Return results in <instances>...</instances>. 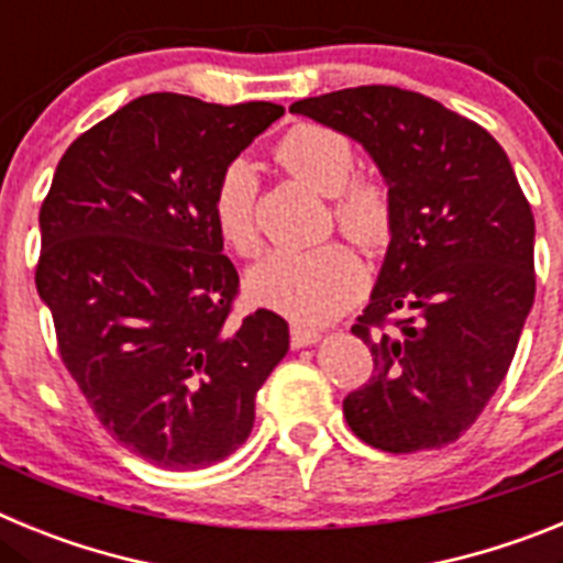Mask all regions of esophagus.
Here are the masks:
<instances>
[{"instance_id": "obj_1", "label": "esophagus", "mask_w": 563, "mask_h": 563, "mask_svg": "<svg viewBox=\"0 0 563 563\" xmlns=\"http://www.w3.org/2000/svg\"><path fill=\"white\" fill-rule=\"evenodd\" d=\"M318 332L310 330V327L305 324H290V343L296 346V350H305V346H310V343L318 341Z\"/></svg>"}]
</instances>
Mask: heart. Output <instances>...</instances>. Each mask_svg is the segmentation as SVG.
Instances as JSON below:
<instances>
[{
	"label": "heart",
	"mask_w": 563,
	"mask_h": 563,
	"mask_svg": "<svg viewBox=\"0 0 563 563\" xmlns=\"http://www.w3.org/2000/svg\"><path fill=\"white\" fill-rule=\"evenodd\" d=\"M273 157L290 177L332 197V217L363 247H380L391 233L389 188L375 177H352L357 154L346 134L321 123H301L276 143ZM256 174L251 163L233 161L213 188V222L222 242L239 256L262 245L256 211ZM366 287V267L346 242H327L310 251H273L247 273V292L256 305L298 318L330 321L341 316Z\"/></svg>",
	"instance_id": "heart-1"
}]
</instances>
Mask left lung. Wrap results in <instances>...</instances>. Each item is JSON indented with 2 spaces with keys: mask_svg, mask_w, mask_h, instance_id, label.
<instances>
[{
  "mask_svg": "<svg viewBox=\"0 0 563 563\" xmlns=\"http://www.w3.org/2000/svg\"><path fill=\"white\" fill-rule=\"evenodd\" d=\"M290 112L361 143L389 186V251L352 327L375 375L343 417L372 449H442L499 389L533 307L530 202L490 132L420 92L372 84Z\"/></svg>",
  "mask_w": 563,
  "mask_h": 563,
  "instance_id": "left-lung-1",
  "label": "left lung"
}]
</instances>
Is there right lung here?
Wrapping results in <instances>:
<instances>
[{"mask_svg": "<svg viewBox=\"0 0 563 563\" xmlns=\"http://www.w3.org/2000/svg\"><path fill=\"white\" fill-rule=\"evenodd\" d=\"M282 114L134 98L73 141L38 211L36 290L64 366L103 429L152 465L231 456L290 350L276 312L231 318L239 273L211 208L222 172Z\"/></svg>", "mask_w": 563, "mask_h": 563, "instance_id": "add662e5", "label": "right lung"}]
</instances>
